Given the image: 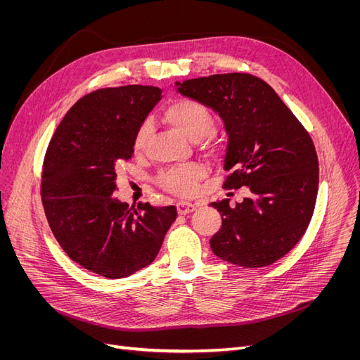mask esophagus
<instances>
[{
  "label": "esophagus",
  "mask_w": 360,
  "mask_h": 360,
  "mask_svg": "<svg viewBox=\"0 0 360 360\" xmlns=\"http://www.w3.org/2000/svg\"><path fill=\"white\" fill-rule=\"evenodd\" d=\"M195 209H197V205L192 204V202H188V201H180V202H177V212H179L180 214L192 213V212H195Z\"/></svg>",
  "instance_id": "34e87169"
}]
</instances>
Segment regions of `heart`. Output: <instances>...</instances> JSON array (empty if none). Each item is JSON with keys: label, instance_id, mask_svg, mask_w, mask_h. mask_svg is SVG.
Returning a JSON list of instances; mask_svg holds the SVG:
<instances>
[{"label": "heart", "instance_id": "b5f03b06", "mask_svg": "<svg viewBox=\"0 0 360 360\" xmlns=\"http://www.w3.org/2000/svg\"><path fill=\"white\" fill-rule=\"evenodd\" d=\"M165 122L181 135L191 141H200L209 136L214 126V118L209 108L193 99H176L165 105L162 111ZM151 127L143 123L136 130L134 148L136 153L143 151L148 143ZM205 176V169L201 165H188L181 168H171L163 171L159 177L160 186L179 197H191L197 192L198 181Z\"/></svg>", "mask_w": 360, "mask_h": 360}]
</instances>
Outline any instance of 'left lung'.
I'll return each instance as SVG.
<instances>
[{
    "mask_svg": "<svg viewBox=\"0 0 360 360\" xmlns=\"http://www.w3.org/2000/svg\"><path fill=\"white\" fill-rule=\"evenodd\" d=\"M184 97L210 108L228 135L225 189L248 186L234 207L212 202L222 226L210 238L213 254L240 267H264L297 245L319 191V159L309 134L271 86L249 73L212 75L176 82Z\"/></svg>",
    "mask_w": 360,
    "mask_h": 360,
    "instance_id": "8db88e82",
    "label": "left lung"
}]
</instances>
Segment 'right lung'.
<instances>
[{
    "instance_id": "right-lung-1",
    "label": "right lung",
    "mask_w": 360,
    "mask_h": 360,
    "mask_svg": "<svg viewBox=\"0 0 360 360\" xmlns=\"http://www.w3.org/2000/svg\"><path fill=\"white\" fill-rule=\"evenodd\" d=\"M162 99L150 85L84 96L53 134L41 174V201L57 242L75 263L122 279L155 261L177 217L174 205L129 204L114 197L117 169L134 156L136 130Z\"/></svg>"
}]
</instances>
